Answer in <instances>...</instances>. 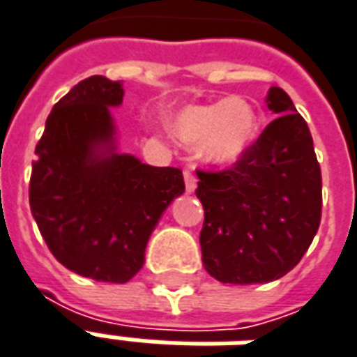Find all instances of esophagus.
Wrapping results in <instances>:
<instances>
[{"mask_svg":"<svg viewBox=\"0 0 357 357\" xmlns=\"http://www.w3.org/2000/svg\"><path fill=\"white\" fill-rule=\"evenodd\" d=\"M183 179H185L187 193H193L195 189H197V176H195V172L193 170L183 172Z\"/></svg>","mask_w":357,"mask_h":357,"instance_id":"34e87169","label":"esophagus"}]
</instances>
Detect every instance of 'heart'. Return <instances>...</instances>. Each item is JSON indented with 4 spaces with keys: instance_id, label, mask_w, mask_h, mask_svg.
Here are the masks:
<instances>
[{
    "instance_id": "heart-1",
    "label": "heart",
    "mask_w": 357,
    "mask_h": 357,
    "mask_svg": "<svg viewBox=\"0 0 357 357\" xmlns=\"http://www.w3.org/2000/svg\"><path fill=\"white\" fill-rule=\"evenodd\" d=\"M170 132L187 147L199 145L204 160L233 164L255 143L258 118L245 99H220L179 110L170 120Z\"/></svg>"
}]
</instances>
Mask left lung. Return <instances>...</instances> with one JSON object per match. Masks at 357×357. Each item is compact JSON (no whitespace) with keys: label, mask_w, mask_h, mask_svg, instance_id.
I'll list each match as a JSON object with an SVG mask.
<instances>
[{"label":"left lung","mask_w":357,"mask_h":357,"mask_svg":"<svg viewBox=\"0 0 357 357\" xmlns=\"http://www.w3.org/2000/svg\"><path fill=\"white\" fill-rule=\"evenodd\" d=\"M266 102L279 116L237 162L197 170L202 264L222 283L283 277L302 260L321 222V168L306 120L281 88H269Z\"/></svg>","instance_id":"8db88e82"}]
</instances>
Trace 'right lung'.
I'll use <instances>...</instances> for the list:
<instances>
[{
	"label": "right lung",
	"mask_w": 357,
	"mask_h": 357,
	"mask_svg": "<svg viewBox=\"0 0 357 357\" xmlns=\"http://www.w3.org/2000/svg\"><path fill=\"white\" fill-rule=\"evenodd\" d=\"M120 82L89 76L55 102L36 145L30 210L51 255L105 283H128L145 262L162 212L185 191L179 168L114 153L109 107Z\"/></svg>",
	"instance_id": "obj_1"
}]
</instances>
